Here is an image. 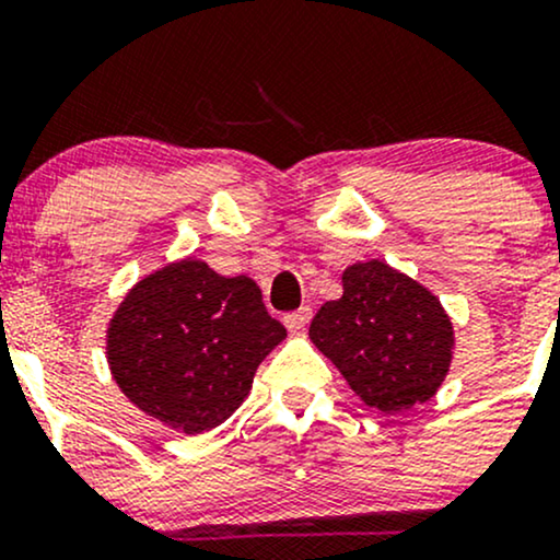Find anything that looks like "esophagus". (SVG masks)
I'll return each mask as SVG.
<instances>
[{
  "label": "esophagus",
  "mask_w": 560,
  "mask_h": 560,
  "mask_svg": "<svg viewBox=\"0 0 560 560\" xmlns=\"http://www.w3.org/2000/svg\"><path fill=\"white\" fill-rule=\"evenodd\" d=\"M311 318H313V307H311V305H302L300 311L287 313V316H284V326H287L289 331H302L307 324H311Z\"/></svg>",
  "instance_id": "obj_1"
}]
</instances>
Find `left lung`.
Masks as SVG:
<instances>
[{"label":"left lung","mask_w":560,"mask_h":560,"mask_svg":"<svg viewBox=\"0 0 560 560\" xmlns=\"http://www.w3.org/2000/svg\"><path fill=\"white\" fill-rule=\"evenodd\" d=\"M342 289V298L320 305L311 339L352 392L382 413L434 397L455 345L440 300L382 260L347 268Z\"/></svg>","instance_id":"8db88e82"}]
</instances>
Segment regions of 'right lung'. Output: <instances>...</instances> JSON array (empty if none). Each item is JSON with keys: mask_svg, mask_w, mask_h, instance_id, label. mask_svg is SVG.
I'll return each mask as SVG.
<instances>
[{"mask_svg": "<svg viewBox=\"0 0 560 560\" xmlns=\"http://www.w3.org/2000/svg\"><path fill=\"white\" fill-rule=\"evenodd\" d=\"M284 337L249 276L226 279L184 258L126 294L107 329V363L139 410L202 434L240 408L262 358Z\"/></svg>", "mask_w": 560, "mask_h": 560, "instance_id": "add662e5", "label": "right lung"}]
</instances>
